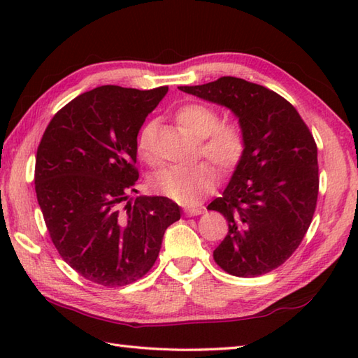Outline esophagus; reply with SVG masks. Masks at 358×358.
Wrapping results in <instances>:
<instances>
[{
  "mask_svg": "<svg viewBox=\"0 0 358 358\" xmlns=\"http://www.w3.org/2000/svg\"><path fill=\"white\" fill-rule=\"evenodd\" d=\"M203 208H196V206H186L185 208V214L187 217H196V215H201L203 214Z\"/></svg>",
  "mask_w": 358,
  "mask_h": 358,
  "instance_id": "esophagus-1",
  "label": "esophagus"
}]
</instances>
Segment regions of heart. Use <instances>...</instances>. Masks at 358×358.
I'll list each match as a JSON object with an SVG mask.
<instances>
[{"mask_svg":"<svg viewBox=\"0 0 358 358\" xmlns=\"http://www.w3.org/2000/svg\"><path fill=\"white\" fill-rule=\"evenodd\" d=\"M178 124L186 132L200 138V150L218 169L229 171L237 166L245 154L246 141L241 127L235 123H220L218 112L210 106L189 103L175 113ZM150 126H144L136 140L141 158H150ZM215 181V171L208 162L191 166H167L150 180L155 192L181 204L199 203Z\"/></svg>","mask_w":358,"mask_h":358,"instance_id":"obj_1","label":"heart"}]
</instances>
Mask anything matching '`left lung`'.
I'll return each instance as SVG.
<instances>
[{"mask_svg": "<svg viewBox=\"0 0 358 358\" xmlns=\"http://www.w3.org/2000/svg\"><path fill=\"white\" fill-rule=\"evenodd\" d=\"M178 89L229 109L246 141L229 185L208 206L229 223L214 260L235 277L268 273L294 254L313 222L318 195L314 136L291 103L255 83L222 77Z\"/></svg>", "mask_w": 358, "mask_h": 358, "instance_id": "1", "label": "left lung"}]
</instances>
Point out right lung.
I'll list each match as a JSON object with an SVG mask.
<instances>
[{"label": "right lung", "instance_id": "obj_1", "mask_svg": "<svg viewBox=\"0 0 358 358\" xmlns=\"http://www.w3.org/2000/svg\"><path fill=\"white\" fill-rule=\"evenodd\" d=\"M167 86H101L73 98L45 127L35 192L52 243L81 277L117 287L154 266L164 231L180 220L167 196H136V136Z\"/></svg>", "mask_w": 358, "mask_h": 358}]
</instances>
